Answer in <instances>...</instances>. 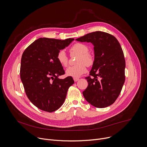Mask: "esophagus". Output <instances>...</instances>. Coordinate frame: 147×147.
<instances>
[{
  "label": "esophagus",
  "instance_id": "34e87169",
  "mask_svg": "<svg viewBox=\"0 0 147 147\" xmlns=\"http://www.w3.org/2000/svg\"><path fill=\"white\" fill-rule=\"evenodd\" d=\"M78 80H79V78H74V81L75 82H77Z\"/></svg>",
  "mask_w": 147,
  "mask_h": 147
}]
</instances>
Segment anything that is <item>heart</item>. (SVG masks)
Masks as SVG:
<instances>
[{"mask_svg": "<svg viewBox=\"0 0 147 147\" xmlns=\"http://www.w3.org/2000/svg\"><path fill=\"white\" fill-rule=\"evenodd\" d=\"M71 53L79 55L77 60V65L69 67L66 70L67 76L73 78H79L87 71V66H90L93 64L94 59L92 56L88 53V47L84 44L77 43L70 48ZM57 60L63 67H66L68 65V57L63 50L59 51L57 54Z\"/></svg>", "mask_w": 147, "mask_h": 147, "instance_id": "heart-1", "label": "heart"}]
</instances>
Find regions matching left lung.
I'll use <instances>...</instances> for the list:
<instances>
[{
	"label": "left lung",
	"instance_id": "8db88e82",
	"mask_svg": "<svg viewBox=\"0 0 147 147\" xmlns=\"http://www.w3.org/2000/svg\"><path fill=\"white\" fill-rule=\"evenodd\" d=\"M94 45V60L86 77L87 88L82 92L92 106L103 108L113 104L119 96L125 81V59L121 46L113 35L102 31L87 34L76 39Z\"/></svg>",
	"mask_w": 147,
	"mask_h": 147
}]
</instances>
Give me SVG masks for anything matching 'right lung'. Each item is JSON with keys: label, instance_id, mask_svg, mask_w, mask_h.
Returning <instances> with one entry per match:
<instances>
[{"label": "right lung", "instance_id": "1", "mask_svg": "<svg viewBox=\"0 0 147 147\" xmlns=\"http://www.w3.org/2000/svg\"><path fill=\"white\" fill-rule=\"evenodd\" d=\"M74 39L40 38L23 53L21 80L28 98L40 110L52 112L60 108L69 88L74 82L71 77L59 78L65 70L57 60L59 51L68 47Z\"/></svg>", "mask_w": 147, "mask_h": 147}]
</instances>
